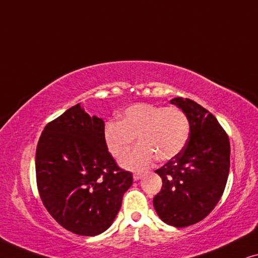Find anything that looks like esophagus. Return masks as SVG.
<instances>
[{
  "label": "esophagus",
  "instance_id": "34e87169",
  "mask_svg": "<svg viewBox=\"0 0 258 258\" xmlns=\"http://www.w3.org/2000/svg\"><path fill=\"white\" fill-rule=\"evenodd\" d=\"M141 177H143V174H141V173H134V174H133V179H134V181L140 180Z\"/></svg>",
  "mask_w": 258,
  "mask_h": 258
}]
</instances>
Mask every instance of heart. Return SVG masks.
<instances>
[{"mask_svg":"<svg viewBox=\"0 0 258 258\" xmlns=\"http://www.w3.org/2000/svg\"><path fill=\"white\" fill-rule=\"evenodd\" d=\"M118 118L119 121L105 124L104 141L112 157L118 159L137 137L139 144L120 160L121 166L131 170H144L157 157L160 161L175 158L189 138V119L177 106L133 104L119 112Z\"/></svg>","mask_w":258,"mask_h":258,"instance_id":"obj_1","label":"heart"}]
</instances>
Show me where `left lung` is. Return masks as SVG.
<instances>
[{"instance_id": "1", "label": "left lung", "mask_w": 258, "mask_h": 258, "mask_svg": "<svg viewBox=\"0 0 258 258\" xmlns=\"http://www.w3.org/2000/svg\"><path fill=\"white\" fill-rule=\"evenodd\" d=\"M170 103L187 114L190 132L183 150L155 170L162 188L153 206L165 223L183 228L200 222L220 201L229 174L230 144L217 119L201 105L188 98Z\"/></svg>"}]
</instances>
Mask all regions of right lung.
<instances>
[{
    "label": "right lung",
    "instance_id": "obj_1",
    "mask_svg": "<svg viewBox=\"0 0 258 258\" xmlns=\"http://www.w3.org/2000/svg\"><path fill=\"white\" fill-rule=\"evenodd\" d=\"M104 120L75 105L45 126L36 148L43 205L61 227L82 236L104 233L132 186L104 141Z\"/></svg>",
    "mask_w": 258,
    "mask_h": 258
}]
</instances>
